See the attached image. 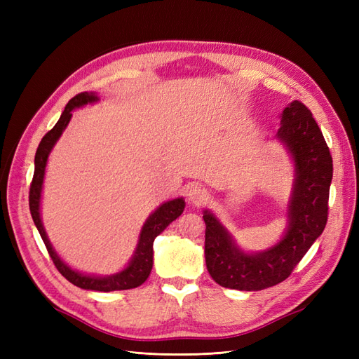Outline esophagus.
<instances>
[{"mask_svg":"<svg viewBox=\"0 0 359 359\" xmlns=\"http://www.w3.org/2000/svg\"><path fill=\"white\" fill-rule=\"evenodd\" d=\"M187 199H189V202H191L194 205H202L206 202V199H208V193H206L205 189H202L199 186H194L189 190Z\"/></svg>","mask_w":359,"mask_h":359,"instance_id":"obj_1","label":"esophagus"}]
</instances>
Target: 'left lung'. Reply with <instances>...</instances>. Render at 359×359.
Returning <instances> with one entry per match:
<instances>
[{
	"label": "left lung",
	"instance_id": "obj_1",
	"mask_svg": "<svg viewBox=\"0 0 359 359\" xmlns=\"http://www.w3.org/2000/svg\"><path fill=\"white\" fill-rule=\"evenodd\" d=\"M277 137L295 163L287 229L265 252L244 253L210 211H203L205 260L215 283L236 290H262L286 280L322 235L328 220L332 157L309 107L295 100L281 114Z\"/></svg>",
	"mask_w": 359,
	"mask_h": 359
}]
</instances>
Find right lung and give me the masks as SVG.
Listing matches in <instances>:
<instances>
[{
  "instance_id": "obj_1",
  "label": "right lung",
  "mask_w": 359,
  "mask_h": 359,
  "mask_svg": "<svg viewBox=\"0 0 359 359\" xmlns=\"http://www.w3.org/2000/svg\"><path fill=\"white\" fill-rule=\"evenodd\" d=\"M97 100H99V97H97L94 93H81L78 95H74L73 99L67 103L66 109H64V112L61 114L58 123L53 126V128L49 130L45 136H43L41 142L39 144V148L36 151V158H34L36 168H34V177H32L31 187H29V211H31L32 220H34V224L39 229L41 240L48 248V253L52 259L53 265L57 266V269L70 281V283L86 290H99V292L126 290V289H133L140 286L148 278L151 269H153V243L157 235H160L173 220H177L182 214L184 206H186V202H184L182 198L165 202L148 217L142 231H140L136 252L132 260H130V264L127 265V268H124L121 273H116L114 276H107V277L86 276V274L78 273V271H74L64 264L60 259V256L55 253V250L52 248V244L48 240L45 227H43V223L40 219L41 187H43V178H45V169H46V163H48L50 149L57 144V140L64 132V128L67 127L72 118V111L76 109V107L94 103Z\"/></svg>"
}]
</instances>
